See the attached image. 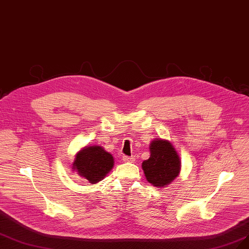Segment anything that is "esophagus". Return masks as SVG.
I'll return each mask as SVG.
<instances>
[{
    "mask_svg": "<svg viewBox=\"0 0 249 249\" xmlns=\"http://www.w3.org/2000/svg\"><path fill=\"white\" fill-rule=\"evenodd\" d=\"M123 160L124 162H134L135 161V158L133 156H124L123 157Z\"/></svg>",
    "mask_w": 249,
    "mask_h": 249,
    "instance_id": "esophagus-1",
    "label": "esophagus"
}]
</instances>
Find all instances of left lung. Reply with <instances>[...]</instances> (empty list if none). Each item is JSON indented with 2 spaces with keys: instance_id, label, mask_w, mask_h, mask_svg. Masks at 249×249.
<instances>
[{
  "instance_id": "left-lung-1",
  "label": "left lung",
  "mask_w": 249,
  "mask_h": 249,
  "mask_svg": "<svg viewBox=\"0 0 249 249\" xmlns=\"http://www.w3.org/2000/svg\"><path fill=\"white\" fill-rule=\"evenodd\" d=\"M149 148L150 157L142 163L147 181L158 188L166 187L180 174V157L173 144L162 139H154Z\"/></svg>"
}]
</instances>
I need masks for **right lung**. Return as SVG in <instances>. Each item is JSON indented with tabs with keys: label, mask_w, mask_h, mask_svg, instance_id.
I'll use <instances>...</instances> for the list:
<instances>
[{
	"label": "right lung",
	"mask_w": 249,
	"mask_h": 249,
	"mask_svg": "<svg viewBox=\"0 0 249 249\" xmlns=\"http://www.w3.org/2000/svg\"><path fill=\"white\" fill-rule=\"evenodd\" d=\"M113 164V156L106 152L103 147L98 145L86 146L76 153L72 162V170L88 182L96 184L102 181L112 170Z\"/></svg>",
	"instance_id": "add662e5"
}]
</instances>
